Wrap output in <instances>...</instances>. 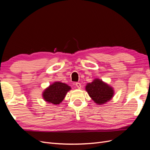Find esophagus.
Segmentation results:
<instances>
[{"label": "esophagus", "instance_id": "34e87169", "mask_svg": "<svg viewBox=\"0 0 150 150\" xmlns=\"http://www.w3.org/2000/svg\"><path fill=\"white\" fill-rule=\"evenodd\" d=\"M76 86L77 88H78V89H81V84L79 83H76Z\"/></svg>", "mask_w": 150, "mask_h": 150}]
</instances>
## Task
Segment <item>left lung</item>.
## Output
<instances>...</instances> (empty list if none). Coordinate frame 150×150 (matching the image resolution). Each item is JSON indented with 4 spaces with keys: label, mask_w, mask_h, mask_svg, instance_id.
Wrapping results in <instances>:
<instances>
[{
    "label": "left lung",
    "mask_w": 150,
    "mask_h": 150,
    "mask_svg": "<svg viewBox=\"0 0 150 150\" xmlns=\"http://www.w3.org/2000/svg\"><path fill=\"white\" fill-rule=\"evenodd\" d=\"M86 91L91 98L97 104L100 105L110 101L114 96L115 93L111 86L98 78L86 84Z\"/></svg>",
    "instance_id": "obj_1"
}]
</instances>
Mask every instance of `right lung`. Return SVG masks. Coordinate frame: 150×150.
Instances as JSON below:
<instances>
[{
    "label": "right lung",
    "mask_w": 150,
    "mask_h": 150,
    "mask_svg": "<svg viewBox=\"0 0 150 150\" xmlns=\"http://www.w3.org/2000/svg\"><path fill=\"white\" fill-rule=\"evenodd\" d=\"M71 89L69 86L57 81L44 89L42 94V98L47 103L57 105L63 101L67 92Z\"/></svg>",
    "instance_id": "obj_1"
}]
</instances>
